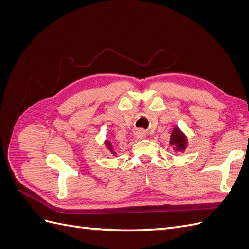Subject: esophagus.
I'll use <instances>...</instances> for the list:
<instances>
[{
  "instance_id": "obj_1",
  "label": "esophagus",
  "mask_w": 249,
  "mask_h": 249,
  "mask_svg": "<svg viewBox=\"0 0 249 249\" xmlns=\"http://www.w3.org/2000/svg\"><path fill=\"white\" fill-rule=\"evenodd\" d=\"M136 136H137V138H143V137L145 136V133H144V131H143V130H137Z\"/></svg>"
}]
</instances>
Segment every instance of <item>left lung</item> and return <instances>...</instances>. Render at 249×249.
<instances>
[{
    "label": "left lung",
    "mask_w": 249,
    "mask_h": 249,
    "mask_svg": "<svg viewBox=\"0 0 249 249\" xmlns=\"http://www.w3.org/2000/svg\"><path fill=\"white\" fill-rule=\"evenodd\" d=\"M170 144L171 146H173V149H175L176 152H183L187 147V138L185 136V134L177 126L173 129L171 133Z\"/></svg>",
    "instance_id": "1"
}]
</instances>
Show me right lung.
Wrapping results in <instances>:
<instances>
[{
	"mask_svg": "<svg viewBox=\"0 0 249 249\" xmlns=\"http://www.w3.org/2000/svg\"><path fill=\"white\" fill-rule=\"evenodd\" d=\"M105 144H106V146L108 147V149L110 150V152L113 154V155H116V153L114 152V149H113V146H112V143L110 142V141H108V140H106V141H105Z\"/></svg>",
	"mask_w": 249,
	"mask_h": 249,
	"instance_id": "add662e5",
	"label": "right lung"
}]
</instances>
